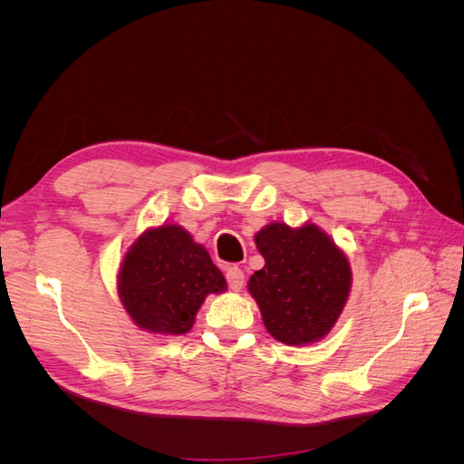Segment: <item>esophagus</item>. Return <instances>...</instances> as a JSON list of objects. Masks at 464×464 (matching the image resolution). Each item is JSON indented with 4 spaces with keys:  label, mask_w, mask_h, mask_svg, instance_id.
I'll return each mask as SVG.
<instances>
[{
    "label": "esophagus",
    "mask_w": 464,
    "mask_h": 464,
    "mask_svg": "<svg viewBox=\"0 0 464 464\" xmlns=\"http://www.w3.org/2000/svg\"><path fill=\"white\" fill-rule=\"evenodd\" d=\"M227 280H228V286L234 292H240L244 286V271L237 269V266H228L227 269Z\"/></svg>",
    "instance_id": "1"
}]
</instances>
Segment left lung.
Segmentation results:
<instances>
[{"label": "left lung", "mask_w": 464, "mask_h": 464, "mask_svg": "<svg viewBox=\"0 0 464 464\" xmlns=\"http://www.w3.org/2000/svg\"><path fill=\"white\" fill-rule=\"evenodd\" d=\"M265 266L247 290L273 339L290 346L321 341L341 317L353 288L344 251L317 224L271 222L256 234Z\"/></svg>", "instance_id": "1"}]
</instances>
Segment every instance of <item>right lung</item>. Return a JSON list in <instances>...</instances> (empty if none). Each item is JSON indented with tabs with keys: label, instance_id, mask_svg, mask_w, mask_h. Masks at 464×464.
Instances as JSON below:
<instances>
[{
	"label": "right lung",
	"instance_id": "obj_1",
	"mask_svg": "<svg viewBox=\"0 0 464 464\" xmlns=\"http://www.w3.org/2000/svg\"><path fill=\"white\" fill-rule=\"evenodd\" d=\"M227 290L208 251L174 222L147 228L118 269L121 305L139 329L152 334L189 333L208 294Z\"/></svg>",
	"mask_w": 464,
	"mask_h": 464
}]
</instances>
